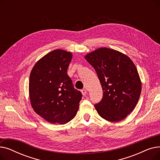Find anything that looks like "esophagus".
Wrapping results in <instances>:
<instances>
[{"label": "esophagus", "mask_w": 160, "mask_h": 160, "mask_svg": "<svg viewBox=\"0 0 160 160\" xmlns=\"http://www.w3.org/2000/svg\"><path fill=\"white\" fill-rule=\"evenodd\" d=\"M81 92H82V95H83V96H85V95H86V93H87V90L85 89H82V90L81 91Z\"/></svg>", "instance_id": "34e87169"}]
</instances>
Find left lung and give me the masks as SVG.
<instances>
[{"instance_id":"left-lung-1","label":"left lung","mask_w":160,"mask_h":160,"mask_svg":"<svg viewBox=\"0 0 160 160\" xmlns=\"http://www.w3.org/2000/svg\"><path fill=\"white\" fill-rule=\"evenodd\" d=\"M86 60L97 72L103 97L95 104L102 118L118 122L135 108L141 92V82L131 59L119 51L100 48L87 54Z\"/></svg>"}]
</instances>
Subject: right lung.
<instances>
[{
	"label": "right lung",
	"instance_id": "add662e5",
	"mask_svg": "<svg viewBox=\"0 0 160 160\" xmlns=\"http://www.w3.org/2000/svg\"><path fill=\"white\" fill-rule=\"evenodd\" d=\"M72 54L57 49L33 66L29 79L31 105L50 123L66 124L77 115L82 93L74 89L67 69Z\"/></svg>",
	"mask_w": 160,
	"mask_h": 160
}]
</instances>
